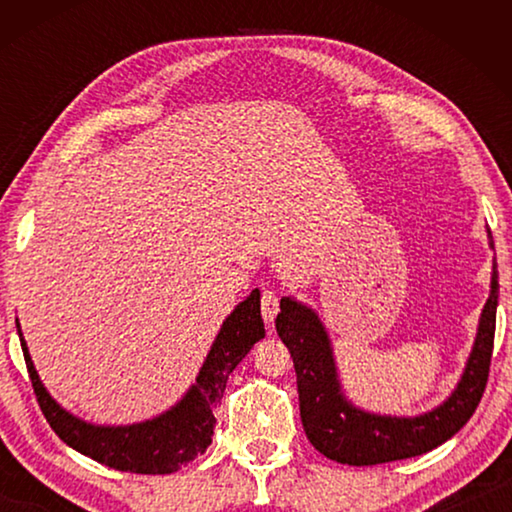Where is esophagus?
I'll use <instances>...</instances> for the list:
<instances>
[{"label": "esophagus", "mask_w": 512, "mask_h": 512, "mask_svg": "<svg viewBox=\"0 0 512 512\" xmlns=\"http://www.w3.org/2000/svg\"><path fill=\"white\" fill-rule=\"evenodd\" d=\"M277 309H280V302H277L275 291L264 289L262 291V316L268 325H273V320L277 316Z\"/></svg>", "instance_id": "34e87169"}]
</instances>
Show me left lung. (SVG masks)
I'll list each match as a JSON object with an SVG mask.
<instances>
[{"mask_svg":"<svg viewBox=\"0 0 512 512\" xmlns=\"http://www.w3.org/2000/svg\"><path fill=\"white\" fill-rule=\"evenodd\" d=\"M490 248L492 235L488 230ZM499 300L497 262L492 264L490 296L481 311L474 348L454 393L436 409L415 418L361 411L345 400L336 372L332 341L314 309L296 298L280 300L275 329L287 345L298 377L300 420L309 443L336 463L377 465L427 454L463 429L488 384Z\"/></svg>","mask_w":512,"mask_h":512,"instance_id":"left-lung-1","label":"left lung"}]
</instances>
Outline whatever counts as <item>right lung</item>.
Returning a JSON list of instances; mask_svg holds the SVG:
<instances>
[{
	"label": "right lung",
	"mask_w": 512,
	"mask_h": 512,
	"mask_svg": "<svg viewBox=\"0 0 512 512\" xmlns=\"http://www.w3.org/2000/svg\"><path fill=\"white\" fill-rule=\"evenodd\" d=\"M17 334H20L33 393L49 427L63 443L112 470L171 474L210 447L216 427L214 409L221 402L230 372L259 339H264L266 332L259 311V289H255L223 320L221 332L216 334L203 368L198 370L196 384H192L183 400L160 413L158 418L126 424V427H101L65 411L40 381L27 341L22 339L20 323H17Z\"/></svg>",
	"instance_id": "1"
}]
</instances>
